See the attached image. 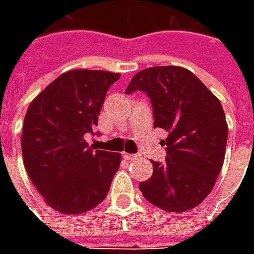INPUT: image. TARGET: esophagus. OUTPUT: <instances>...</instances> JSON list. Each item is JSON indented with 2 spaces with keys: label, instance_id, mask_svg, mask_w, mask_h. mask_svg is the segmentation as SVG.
Masks as SVG:
<instances>
[{
  "label": "esophagus",
  "instance_id": "1",
  "mask_svg": "<svg viewBox=\"0 0 254 254\" xmlns=\"http://www.w3.org/2000/svg\"><path fill=\"white\" fill-rule=\"evenodd\" d=\"M122 158L125 160H134L136 158H137V155L136 154H127V152H124L122 154Z\"/></svg>",
  "mask_w": 254,
  "mask_h": 254
}]
</instances>
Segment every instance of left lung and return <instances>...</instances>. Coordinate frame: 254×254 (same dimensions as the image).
Returning <instances> with one entry per match:
<instances>
[{"label": "left lung", "instance_id": "8db88e82", "mask_svg": "<svg viewBox=\"0 0 254 254\" xmlns=\"http://www.w3.org/2000/svg\"><path fill=\"white\" fill-rule=\"evenodd\" d=\"M141 91L152 105L154 127L169 132L166 163L140 182L145 200L167 212L194 208L222 170L229 127L219 99L188 69L154 66L133 76L125 94Z\"/></svg>", "mask_w": 254, "mask_h": 254}]
</instances>
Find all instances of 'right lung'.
Returning <instances> with one entry per match:
<instances>
[{
    "mask_svg": "<svg viewBox=\"0 0 254 254\" xmlns=\"http://www.w3.org/2000/svg\"><path fill=\"white\" fill-rule=\"evenodd\" d=\"M120 76L85 69L64 73L27 110L21 136L25 170L58 212H87L109 193L121 155L88 147L84 136L95 134L106 94Z\"/></svg>",
    "mask_w": 254,
    "mask_h": 254,
    "instance_id": "obj_1",
    "label": "right lung"
}]
</instances>
